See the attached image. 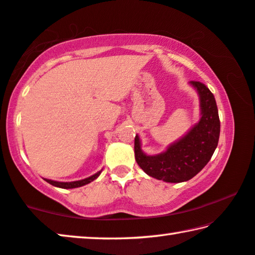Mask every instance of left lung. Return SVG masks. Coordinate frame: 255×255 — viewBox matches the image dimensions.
Segmentation results:
<instances>
[{
    "instance_id": "8db88e82",
    "label": "left lung",
    "mask_w": 255,
    "mask_h": 255,
    "mask_svg": "<svg viewBox=\"0 0 255 255\" xmlns=\"http://www.w3.org/2000/svg\"><path fill=\"white\" fill-rule=\"evenodd\" d=\"M200 100V119L183 137L167 147L162 153L146 155L135 136V159L147 175L170 183H180L197 175L218 146L220 137L219 111L214 95L204 83L190 81Z\"/></svg>"
}]
</instances>
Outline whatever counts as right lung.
Instances as JSON below:
<instances>
[{
	"mask_svg": "<svg viewBox=\"0 0 255 255\" xmlns=\"http://www.w3.org/2000/svg\"><path fill=\"white\" fill-rule=\"evenodd\" d=\"M102 172V170H101ZM101 172H97L96 174H94V175H91L89 177L85 178V180H80V181H74V182H57V181H51V180H45L48 182V183H50L51 185H55L57 188H62V189H73V188H79V187H82V185H86L90 183V182H93L94 180H96V178L100 176Z\"/></svg>",
	"mask_w": 255,
	"mask_h": 255,
	"instance_id": "1",
	"label": "right lung"
}]
</instances>
